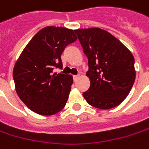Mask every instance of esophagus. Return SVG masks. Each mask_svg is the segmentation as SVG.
Segmentation results:
<instances>
[{"instance_id":"obj_1","label":"esophagus","mask_w":149,"mask_h":149,"mask_svg":"<svg viewBox=\"0 0 149 149\" xmlns=\"http://www.w3.org/2000/svg\"><path fill=\"white\" fill-rule=\"evenodd\" d=\"M79 78V74L78 75H73V79H74V81H76Z\"/></svg>"}]
</instances>
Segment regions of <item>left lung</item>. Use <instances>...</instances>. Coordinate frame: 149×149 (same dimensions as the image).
<instances>
[{
  "instance_id": "8db88e82",
  "label": "left lung",
  "mask_w": 149,
  "mask_h": 149,
  "mask_svg": "<svg viewBox=\"0 0 149 149\" xmlns=\"http://www.w3.org/2000/svg\"><path fill=\"white\" fill-rule=\"evenodd\" d=\"M88 58L86 75L91 86L83 93L94 107L111 109L127 96L134 84V58L121 42L108 32L93 27L74 30Z\"/></svg>"
}]
</instances>
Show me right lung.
I'll list each match as a JSON object with an SVG mask.
<instances>
[{"label":"right lung","instance_id":"add662e5","mask_svg":"<svg viewBox=\"0 0 149 149\" xmlns=\"http://www.w3.org/2000/svg\"><path fill=\"white\" fill-rule=\"evenodd\" d=\"M77 40L73 30L46 26L30 40L15 63L13 79L19 98L33 111L54 115L67 102L73 84L70 74H57L63 68L61 54Z\"/></svg>","mask_w":149,"mask_h":149}]
</instances>
